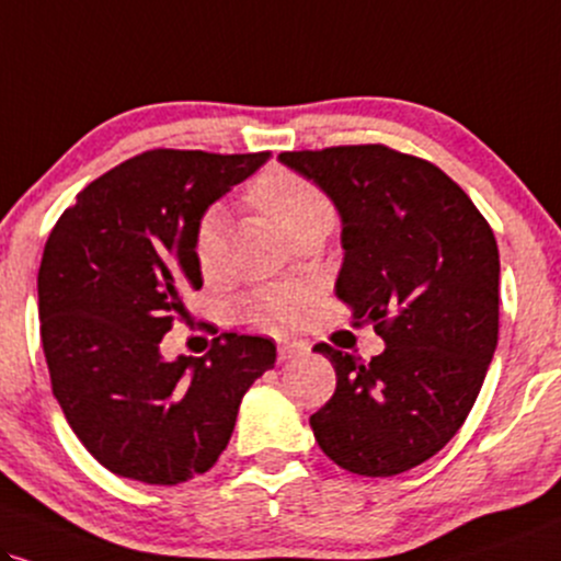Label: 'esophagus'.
Wrapping results in <instances>:
<instances>
[{"label": "esophagus", "instance_id": "obj_1", "mask_svg": "<svg viewBox=\"0 0 561 561\" xmlns=\"http://www.w3.org/2000/svg\"><path fill=\"white\" fill-rule=\"evenodd\" d=\"M309 356V345L304 341H278V362H296Z\"/></svg>", "mask_w": 561, "mask_h": 561}]
</instances>
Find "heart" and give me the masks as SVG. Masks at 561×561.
Here are the masks:
<instances>
[{
    "label": "heart",
    "instance_id": "1",
    "mask_svg": "<svg viewBox=\"0 0 561 561\" xmlns=\"http://www.w3.org/2000/svg\"><path fill=\"white\" fill-rule=\"evenodd\" d=\"M249 199L260 207L265 216L278 224L288 237L312 224H330L333 207L317 186L294 171L267 169L249 184ZM195 257L205 275H216L224 265V213L210 210L199 220L195 233ZM307 291L299 286L265 288L247 299L244 312L249 320L270 324V328H286L299 320Z\"/></svg>",
    "mask_w": 561,
    "mask_h": 561
}]
</instances>
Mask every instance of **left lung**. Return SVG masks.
Here are the masks:
<instances>
[{
    "label": "left lung",
    "mask_w": 561,
    "mask_h": 561,
    "mask_svg": "<svg viewBox=\"0 0 561 561\" xmlns=\"http://www.w3.org/2000/svg\"><path fill=\"white\" fill-rule=\"evenodd\" d=\"M341 218L335 296L385 351L330 358L333 398L309 419L345 471L396 476L437 455L479 398L500 333V249L471 197L445 171L385 145L280 153Z\"/></svg>",
    "instance_id": "1"
}]
</instances>
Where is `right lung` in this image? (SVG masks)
Here are the masks:
<instances>
[{"label":"right lung","instance_id":"1","mask_svg":"<svg viewBox=\"0 0 561 561\" xmlns=\"http://www.w3.org/2000/svg\"><path fill=\"white\" fill-rule=\"evenodd\" d=\"M270 161L148 150L67 207L38 270L41 343L67 424L103 468L176 486L210 471L275 343L226 335L203 358L165 362L161 341L203 288L195 233L207 207Z\"/></svg>","mask_w":561,"mask_h":561}]
</instances>
